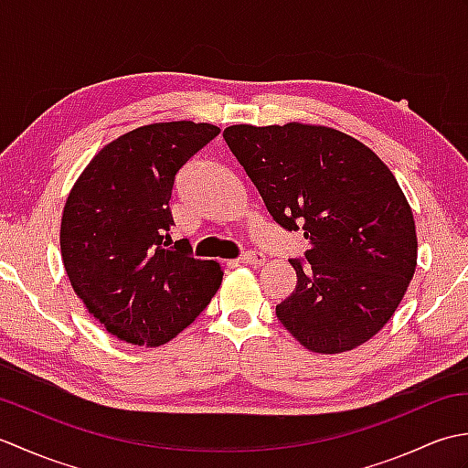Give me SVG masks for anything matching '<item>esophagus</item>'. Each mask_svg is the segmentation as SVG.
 Wrapping results in <instances>:
<instances>
[{
	"label": "esophagus",
	"instance_id": "esophagus-1",
	"mask_svg": "<svg viewBox=\"0 0 468 468\" xmlns=\"http://www.w3.org/2000/svg\"><path fill=\"white\" fill-rule=\"evenodd\" d=\"M239 261L247 263V265H253V267H260L265 263V255L260 251H247L245 255H241Z\"/></svg>",
	"mask_w": 468,
	"mask_h": 468
}]
</instances>
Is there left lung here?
I'll use <instances>...</instances> for the list:
<instances>
[{"label": "left lung", "mask_w": 468, "mask_h": 468, "mask_svg": "<svg viewBox=\"0 0 468 468\" xmlns=\"http://www.w3.org/2000/svg\"><path fill=\"white\" fill-rule=\"evenodd\" d=\"M225 143L287 231L303 229L305 261L290 260L293 293L277 320L315 354H340L390 320L416 270V227L402 188L376 153L330 126L235 124Z\"/></svg>", "instance_id": "1"}]
</instances>
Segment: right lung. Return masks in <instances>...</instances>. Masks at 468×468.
I'll use <instances>...</instances> for the list:
<instances>
[{
    "instance_id": "right-lung-1",
    "label": "right lung",
    "mask_w": 468,
    "mask_h": 468,
    "mask_svg": "<svg viewBox=\"0 0 468 468\" xmlns=\"http://www.w3.org/2000/svg\"><path fill=\"white\" fill-rule=\"evenodd\" d=\"M218 133L191 121L134 128L88 163L66 198L59 247L68 280L118 340L166 344L221 285L217 261L173 245L168 208L176 173Z\"/></svg>"
}]
</instances>
